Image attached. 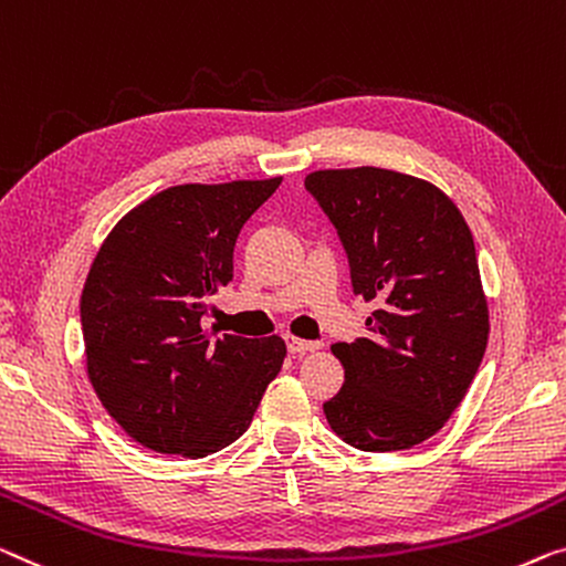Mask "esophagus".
Wrapping results in <instances>:
<instances>
[{"label": "esophagus", "mask_w": 566, "mask_h": 566, "mask_svg": "<svg viewBox=\"0 0 566 566\" xmlns=\"http://www.w3.org/2000/svg\"><path fill=\"white\" fill-rule=\"evenodd\" d=\"M286 348H290L292 356H302V353H307V350H315V348H319V343L302 340V337H294V335H290V337H286Z\"/></svg>", "instance_id": "obj_1"}]
</instances>
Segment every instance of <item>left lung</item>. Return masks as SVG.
Instances as JSON below:
<instances>
[{
	"instance_id": "obj_1",
	"label": "left lung",
	"mask_w": 566,
	"mask_h": 566,
	"mask_svg": "<svg viewBox=\"0 0 566 566\" xmlns=\"http://www.w3.org/2000/svg\"><path fill=\"white\" fill-rule=\"evenodd\" d=\"M305 188L340 233L353 290L376 302L368 335L333 345L345 384L323 403L327 424L358 450H407L440 432L483 360L491 323L472 233L415 175L315 170Z\"/></svg>"
}]
</instances>
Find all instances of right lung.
Returning a JSON list of instances; mask_svg holds the SVG:
<instances>
[{
    "mask_svg": "<svg viewBox=\"0 0 566 566\" xmlns=\"http://www.w3.org/2000/svg\"><path fill=\"white\" fill-rule=\"evenodd\" d=\"M282 177L175 185L132 208L101 243L81 294L86 374L147 450L206 458L247 432L282 370L280 335L213 340L210 294L233 280L241 226Z\"/></svg>",
    "mask_w": 566,
    "mask_h": 566,
    "instance_id": "add662e5",
    "label": "right lung"
}]
</instances>
